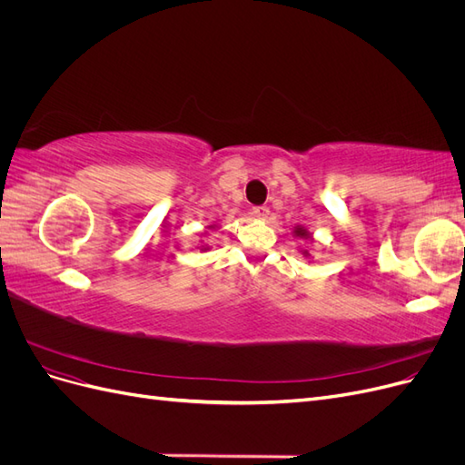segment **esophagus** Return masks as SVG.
<instances>
[{"instance_id": "34e87169", "label": "esophagus", "mask_w": 465, "mask_h": 465, "mask_svg": "<svg viewBox=\"0 0 465 465\" xmlns=\"http://www.w3.org/2000/svg\"><path fill=\"white\" fill-rule=\"evenodd\" d=\"M252 215L258 217V219H265L267 215H270V209H267L265 205H258V207L252 209Z\"/></svg>"}]
</instances>
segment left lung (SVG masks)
Returning a JSON list of instances; mask_svg holds the SVG:
<instances>
[{"label": "left lung", "instance_id": "1", "mask_svg": "<svg viewBox=\"0 0 465 465\" xmlns=\"http://www.w3.org/2000/svg\"><path fill=\"white\" fill-rule=\"evenodd\" d=\"M294 236H299V238H308L311 234H308V231H304L302 227H297V229H294ZM304 254L308 256V252H304Z\"/></svg>", "mask_w": 465, "mask_h": 465}]
</instances>
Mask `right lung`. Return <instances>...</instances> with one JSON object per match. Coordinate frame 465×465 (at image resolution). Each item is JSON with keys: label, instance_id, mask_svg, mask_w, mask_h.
I'll return each mask as SVG.
<instances>
[{"label": "right lung", "instance_id": "add662e5", "mask_svg": "<svg viewBox=\"0 0 465 465\" xmlns=\"http://www.w3.org/2000/svg\"><path fill=\"white\" fill-rule=\"evenodd\" d=\"M202 250H205V246H202Z\"/></svg>", "mask_w": 465, "mask_h": 465}]
</instances>
